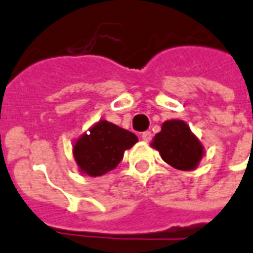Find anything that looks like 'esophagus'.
Wrapping results in <instances>:
<instances>
[{
    "instance_id": "esophagus-1",
    "label": "esophagus",
    "mask_w": 253,
    "mask_h": 253,
    "mask_svg": "<svg viewBox=\"0 0 253 253\" xmlns=\"http://www.w3.org/2000/svg\"><path fill=\"white\" fill-rule=\"evenodd\" d=\"M152 137H153V134H152L150 130H146V132H144L142 134H141V138H142L144 141H146V142H149V141L152 140Z\"/></svg>"
}]
</instances>
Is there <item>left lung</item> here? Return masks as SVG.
Returning <instances> with one entry per match:
<instances>
[{
    "label": "left lung",
    "instance_id": "1",
    "mask_svg": "<svg viewBox=\"0 0 253 253\" xmlns=\"http://www.w3.org/2000/svg\"><path fill=\"white\" fill-rule=\"evenodd\" d=\"M152 146L161 153L162 160L178 170H193L203 157V146L182 120L165 121Z\"/></svg>",
    "mask_w": 253,
    "mask_h": 253
}]
</instances>
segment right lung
Wrapping results in <instances>:
<instances>
[{
    "instance_id": "right-lung-1",
    "label": "right lung",
    "mask_w": 253,
    "mask_h": 253,
    "mask_svg": "<svg viewBox=\"0 0 253 253\" xmlns=\"http://www.w3.org/2000/svg\"><path fill=\"white\" fill-rule=\"evenodd\" d=\"M137 141L134 133L101 120L76 141L74 157L83 173L97 177L115 169Z\"/></svg>"
}]
</instances>
